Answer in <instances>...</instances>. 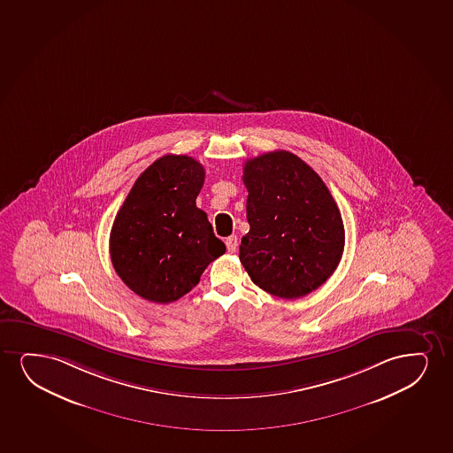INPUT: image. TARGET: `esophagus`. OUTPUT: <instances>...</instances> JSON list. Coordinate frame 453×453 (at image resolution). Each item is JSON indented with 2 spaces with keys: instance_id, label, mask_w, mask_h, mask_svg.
<instances>
[{
  "instance_id": "esophagus-1",
  "label": "esophagus",
  "mask_w": 453,
  "mask_h": 453,
  "mask_svg": "<svg viewBox=\"0 0 453 453\" xmlns=\"http://www.w3.org/2000/svg\"><path fill=\"white\" fill-rule=\"evenodd\" d=\"M225 243H226V250H228V252H235L237 245H239V241H237V237H235V235H229V237H226Z\"/></svg>"
}]
</instances>
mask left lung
I'll return each mask as SVG.
<instances>
[{"instance_id": "left-lung-1", "label": "left lung", "mask_w": 453, "mask_h": 453, "mask_svg": "<svg viewBox=\"0 0 453 453\" xmlns=\"http://www.w3.org/2000/svg\"><path fill=\"white\" fill-rule=\"evenodd\" d=\"M250 231L241 258L251 280L275 297H303L333 275L344 250L337 203L320 176L285 150L245 162Z\"/></svg>"}]
</instances>
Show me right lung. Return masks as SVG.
Wrapping results in <instances>:
<instances>
[{
  "instance_id": "right-lung-1",
  "label": "right lung",
  "mask_w": 453,
  "mask_h": 453,
  "mask_svg": "<svg viewBox=\"0 0 453 453\" xmlns=\"http://www.w3.org/2000/svg\"><path fill=\"white\" fill-rule=\"evenodd\" d=\"M203 180L205 170L193 157L162 156L136 179L116 214L111 264L120 280L149 302H176L226 251L196 206Z\"/></svg>"
}]
</instances>
